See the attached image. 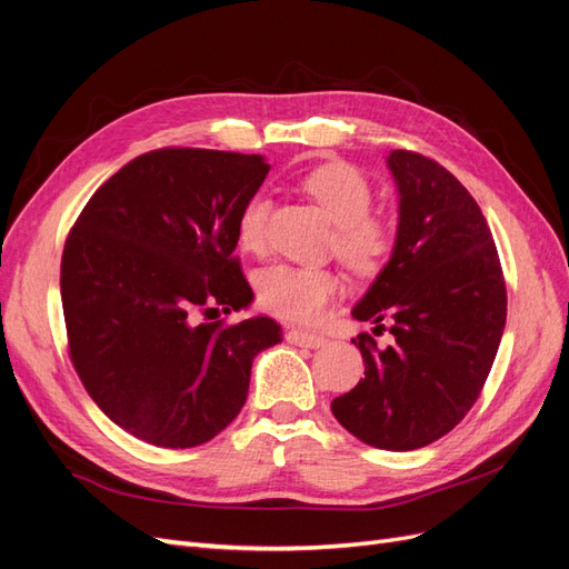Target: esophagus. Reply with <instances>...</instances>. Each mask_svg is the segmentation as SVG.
<instances>
[{
  "mask_svg": "<svg viewBox=\"0 0 569 569\" xmlns=\"http://www.w3.org/2000/svg\"><path fill=\"white\" fill-rule=\"evenodd\" d=\"M287 341L289 343H297V347H306V349H318L325 343V337L313 335V332H306V330H289L287 332Z\"/></svg>",
  "mask_w": 569,
  "mask_h": 569,
  "instance_id": "34e87169",
  "label": "esophagus"
}]
</instances>
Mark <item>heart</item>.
<instances>
[{"label": "heart", "mask_w": 569, "mask_h": 569, "mask_svg": "<svg viewBox=\"0 0 569 569\" xmlns=\"http://www.w3.org/2000/svg\"><path fill=\"white\" fill-rule=\"evenodd\" d=\"M301 189L335 222L330 247L353 272H377L393 249V226L372 213V184L358 168L343 161L322 163L301 178ZM270 199L253 194L237 220V239L247 251L266 244ZM258 299L272 316L289 322H316L339 295L341 280L330 268L274 263L258 274Z\"/></svg>", "instance_id": "1"}]
</instances>
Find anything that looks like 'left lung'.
Listing matches in <instances>:
<instances>
[{
	"label": "left lung",
	"mask_w": 569,
	"mask_h": 569,
	"mask_svg": "<svg viewBox=\"0 0 569 569\" xmlns=\"http://www.w3.org/2000/svg\"><path fill=\"white\" fill-rule=\"evenodd\" d=\"M399 228L387 266L351 316L391 325L358 337L366 377L332 401L335 418L375 449L412 451L468 416L506 327V282L487 218L449 170L416 151L387 157ZM356 343V339H353Z\"/></svg>",
	"instance_id": "1"
}]
</instances>
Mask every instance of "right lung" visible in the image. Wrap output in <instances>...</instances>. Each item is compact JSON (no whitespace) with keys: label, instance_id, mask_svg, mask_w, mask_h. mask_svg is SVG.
I'll return each instance as SVG.
<instances>
[{"label":"right lung","instance_id":"obj_1","mask_svg":"<svg viewBox=\"0 0 569 569\" xmlns=\"http://www.w3.org/2000/svg\"><path fill=\"white\" fill-rule=\"evenodd\" d=\"M270 166L258 153L168 147L101 184L66 239L61 303L68 349L92 401L120 429L192 449L242 410L251 363L282 341L256 316L234 258L242 206Z\"/></svg>","mask_w":569,"mask_h":569}]
</instances>
